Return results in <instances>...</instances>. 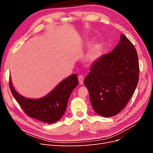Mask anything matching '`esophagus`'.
<instances>
[{
    "label": "esophagus",
    "instance_id": "obj_1",
    "mask_svg": "<svg viewBox=\"0 0 153 153\" xmlns=\"http://www.w3.org/2000/svg\"><path fill=\"white\" fill-rule=\"evenodd\" d=\"M84 78L82 75L78 76V81H79V83L81 85L84 84Z\"/></svg>",
    "mask_w": 153,
    "mask_h": 153
}]
</instances>
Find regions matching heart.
Here are the masks:
<instances>
[{
	"mask_svg": "<svg viewBox=\"0 0 153 153\" xmlns=\"http://www.w3.org/2000/svg\"><path fill=\"white\" fill-rule=\"evenodd\" d=\"M99 51L98 50H92V52H91V53L89 55V58L92 61H94V60H96L97 58L99 57Z\"/></svg>",
	"mask_w": 153,
	"mask_h": 153,
	"instance_id": "1",
	"label": "heart"
}]
</instances>
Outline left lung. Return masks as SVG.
Wrapping results in <instances>:
<instances>
[{
    "mask_svg": "<svg viewBox=\"0 0 153 153\" xmlns=\"http://www.w3.org/2000/svg\"><path fill=\"white\" fill-rule=\"evenodd\" d=\"M138 55L133 45L121 34L119 43L109 53L92 64L84 79L91 105L103 117H112L126 106L138 82Z\"/></svg>",
    "mask_w": 153,
    "mask_h": 153,
    "instance_id": "obj_1",
    "label": "left lung"
}]
</instances>
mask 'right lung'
<instances>
[{"instance_id": "add662e5", "label": "right lung", "mask_w": 153, "mask_h": 153, "mask_svg": "<svg viewBox=\"0 0 153 153\" xmlns=\"http://www.w3.org/2000/svg\"><path fill=\"white\" fill-rule=\"evenodd\" d=\"M78 84L77 75L73 74L60 82L47 96L39 99H29L16 91L10 78L11 93L24 112L32 118L48 124L57 122L62 117L69 96Z\"/></svg>"}]
</instances>
